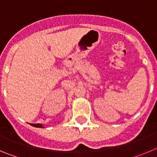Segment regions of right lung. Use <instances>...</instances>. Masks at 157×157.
Here are the masks:
<instances>
[{
    "instance_id": "right-lung-1",
    "label": "right lung",
    "mask_w": 157,
    "mask_h": 157,
    "mask_svg": "<svg viewBox=\"0 0 157 157\" xmlns=\"http://www.w3.org/2000/svg\"><path fill=\"white\" fill-rule=\"evenodd\" d=\"M30 125L34 127H39V128H43V124L41 123H30Z\"/></svg>"
}]
</instances>
